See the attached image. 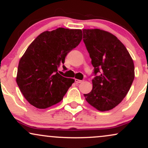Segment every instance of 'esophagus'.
I'll return each mask as SVG.
<instances>
[{
    "instance_id": "34e87169",
    "label": "esophagus",
    "mask_w": 148,
    "mask_h": 148,
    "mask_svg": "<svg viewBox=\"0 0 148 148\" xmlns=\"http://www.w3.org/2000/svg\"><path fill=\"white\" fill-rule=\"evenodd\" d=\"M82 80H79V79H75V82L76 83V84H81V82H82Z\"/></svg>"
}]
</instances>
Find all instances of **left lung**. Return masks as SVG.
I'll return each instance as SVG.
<instances>
[{"instance_id": "obj_1", "label": "left lung", "mask_w": 148, "mask_h": 148, "mask_svg": "<svg viewBox=\"0 0 148 148\" xmlns=\"http://www.w3.org/2000/svg\"><path fill=\"white\" fill-rule=\"evenodd\" d=\"M84 42L94 67L92 90L84 94L88 103L100 111H109L123 101L134 79L133 60L113 34L84 29Z\"/></svg>"}]
</instances>
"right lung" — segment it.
Here are the masks:
<instances>
[{
	"mask_svg": "<svg viewBox=\"0 0 148 148\" xmlns=\"http://www.w3.org/2000/svg\"><path fill=\"white\" fill-rule=\"evenodd\" d=\"M82 40L79 29L58 28L38 35L20 59L16 83L25 99L37 108H47L63 99L73 79L58 73L66 56Z\"/></svg>",
	"mask_w": 148,
	"mask_h": 148,
	"instance_id": "1",
	"label": "right lung"
}]
</instances>
